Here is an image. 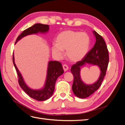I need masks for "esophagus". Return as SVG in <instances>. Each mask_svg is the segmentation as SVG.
Returning a JSON list of instances; mask_svg holds the SVG:
<instances>
[{
    "label": "esophagus",
    "mask_w": 125,
    "mask_h": 125,
    "mask_svg": "<svg viewBox=\"0 0 125 125\" xmlns=\"http://www.w3.org/2000/svg\"><path fill=\"white\" fill-rule=\"evenodd\" d=\"M62 67H63V70L65 71H66L69 68L68 66L67 65H65V64L62 66Z\"/></svg>",
    "instance_id": "esophagus-1"
}]
</instances>
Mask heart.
I'll return each mask as SVG.
<instances>
[{
	"mask_svg": "<svg viewBox=\"0 0 125 125\" xmlns=\"http://www.w3.org/2000/svg\"><path fill=\"white\" fill-rule=\"evenodd\" d=\"M90 38L85 32H79L73 30H67L60 33L52 44V51L58 58L63 56L66 50L68 59L72 62H77L83 58L88 53L90 45Z\"/></svg>",
	"mask_w": 125,
	"mask_h": 125,
	"instance_id": "1",
	"label": "heart"
}]
</instances>
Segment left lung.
<instances>
[{
	"mask_svg": "<svg viewBox=\"0 0 125 125\" xmlns=\"http://www.w3.org/2000/svg\"><path fill=\"white\" fill-rule=\"evenodd\" d=\"M93 32L96 39L93 47L81 61L74 64L71 68V72L74 77L72 89L74 95L81 99L89 96L100 88L106 75L109 62L108 51L103 38L96 31H94ZM86 63L97 65L101 70L98 81L90 85L83 83L80 77L81 67Z\"/></svg>",
	"mask_w": 125,
	"mask_h": 125,
	"instance_id": "obj_1",
	"label": "left lung"
}]
</instances>
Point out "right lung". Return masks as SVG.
Wrapping results in <instances>:
<instances>
[{"instance_id": "add662e5", "label": "right lung", "mask_w": 125, "mask_h": 125, "mask_svg": "<svg viewBox=\"0 0 125 125\" xmlns=\"http://www.w3.org/2000/svg\"><path fill=\"white\" fill-rule=\"evenodd\" d=\"M49 25L41 23H36L25 30L16 40L15 44L26 35L37 34L39 32L45 33L49 30ZM13 63L18 76V82L21 88L32 99L39 101H45L52 96L54 91L55 85L57 78L63 73V69L62 63L57 61H50L48 62L47 72V77L44 88L41 90H32L25 84L20 71L18 69L14 62V54H13Z\"/></svg>"}]
</instances>
